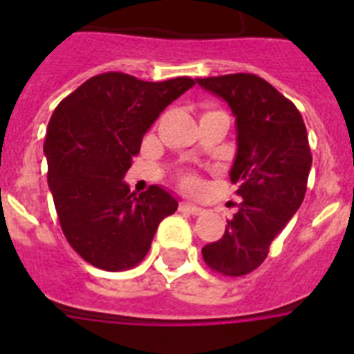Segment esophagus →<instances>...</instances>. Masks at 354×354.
<instances>
[{"label": "esophagus", "mask_w": 354, "mask_h": 354, "mask_svg": "<svg viewBox=\"0 0 354 354\" xmlns=\"http://www.w3.org/2000/svg\"><path fill=\"white\" fill-rule=\"evenodd\" d=\"M180 212H186V214H192V216H200L204 214V209L198 207V205H193L189 204V202H183L180 204Z\"/></svg>", "instance_id": "esophagus-1"}]
</instances>
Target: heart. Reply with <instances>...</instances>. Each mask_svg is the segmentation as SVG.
<instances>
[{
	"label": "heart",
	"instance_id": "b5f03b06",
	"mask_svg": "<svg viewBox=\"0 0 354 354\" xmlns=\"http://www.w3.org/2000/svg\"><path fill=\"white\" fill-rule=\"evenodd\" d=\"M184 186H186L187 189H198L200 183L196 177H186V179H184Z\"/></svg>",
	"mask_w": 354,
	"mask_h": 354
}]
</instances>
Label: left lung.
<instances>
[{
  "mask_svg": "<svg viewBox=\"0 0 354 354\" xmlns=\"http://www.w3.org/2000/svg\"><path fill=\"white\" fill-rule=\"evenodd\" d=\"M196 83L225 99L236 117L230 180L243 198L223 237L205 245L202 255L216 273L243 277L266 261L273 239L305 198L312 167L306 127L298 108L255 74L198 77Z\"/></svg>",
  "mask_w": 354,
  "mask_h": 354,
  "instance_id": "obj_1",
  "label": "left lung"
}]
</instances>
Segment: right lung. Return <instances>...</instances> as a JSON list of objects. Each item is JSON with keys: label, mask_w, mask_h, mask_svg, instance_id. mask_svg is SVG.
I'll return each mask as SVG.
<instances>
[{"label": "right lung", "mask_w": 354, "mask_h": 354, "mask_svg": "<svg viewBox=\"0 0 354 354\" xmlns=\"http://www.w3.org/2000/svg\"><path fill=\"white\" fill-rule=\"evenodd\" d=\"M192 77L142 81L104 72L77 86L56 106L44 143L48 184L68 245L104 271L131 270L177 200L159 186L129 192L124 175L140 152L143 134Z\"/></svg>", "instance_id": "add662e5"}]
</instances>
